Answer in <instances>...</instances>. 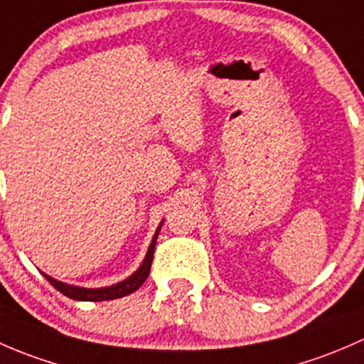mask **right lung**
I'll use <instances>...</instances> for the list:
<instances>
[{
  "label": "right lung",
  "instance_id": "add662e5",
  "mask_svg": "<svg viewBox=\"0 0 364 364\" xmlns=\"http://www.w3.org/2000/svg\"><path fill=\"white\" fill-rule=\"evenodd\" d=\"M161 226H163V223H161L159 228L156 230L154 238H152L151 245H149V250H147V254H145V259H144V263L140 264V268H138L133 275L127 277L126 280L115 284V286L100 287V289H87V287L70 286V284L59 282V280L52 279V277L45 275V273H43V277L52 284V286L55 287V289L59 291V293L68 296V298H71V299H77V301H107V299L122 298V296L134 293V291H136L138 287L145 282V280H147L149 272H151L152 257H154V249H156V240H157V235H159V231H161Z\"/></svg>",
  "mask_w": 364,
  "mask_h": 364
}]
</instances>
